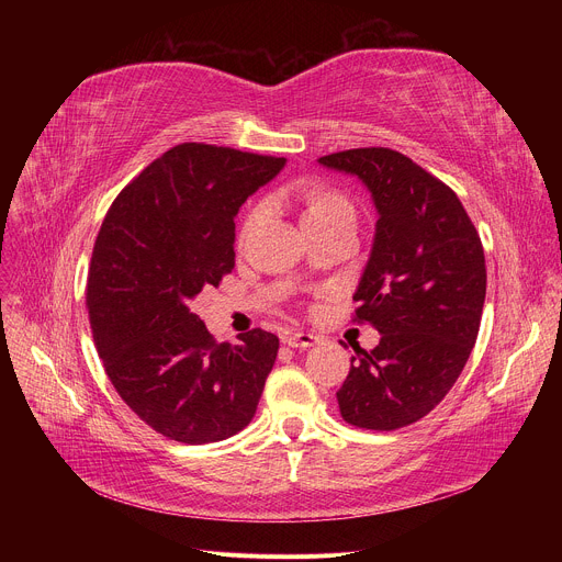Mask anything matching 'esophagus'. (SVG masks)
<instances>
[{"label": "esophagus", "instance_id": "obj_1", "mask_svg": "<svg viewBox=\"0 0 562 562\" xmlns=\"http://www.w3.org/2000/svg\"><path fill=\"white\" fill-rule=\"evenodd\" d=\"M318 341V337L314 333H286L282 335V344L291 346V348H310Z\"/></svg>", "mask_w": 562, "mask_h": 562}]
</instances>
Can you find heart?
<instances>
[{"instance_id": "heart-1", "label": "heart", "mask_w": 562, "mask_h": 562, "mask_svg": "<svg viewBox=\"0 0 562 562\" xmlns=\"http://www.w3.org/2000/svg\"><path fill=\"white\" fill-rule=\"evenodd\" d=\"M305 198H307L305 221L318 218V216H328V214H335V212H352V206L348 204V200L341 198L339 193H333V191H310ZM266 214H269V202L255 204L250 214L244 221V234L255 229L263 221Z\"/></svg>"}]
</instances>
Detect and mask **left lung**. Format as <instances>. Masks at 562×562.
<instances>
[{
  "mask_svg": "<svg viewBox=\"0 0 562 562\" xmlns=\"http://www.w3.org/2000/svg\"><path fill=\"white\" fill-rule=\"evenodd\" d=\"M356 175L378 221L352 301L356 321L380 333L356 348L337 392L346 424L396 430L426 417L449 394L476 344L485 303L481 236L458 195L390 147H358L318 159Z\"/></svg>",
  "mask_w": 562,
  "mask_h": 562,
  "instance_id": "8db88e82",
  "label": "left lung"
}]
</instances>
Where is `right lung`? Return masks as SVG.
Returning <instances> with one entry per match:
<instances>
[{
	"label": "right lung",
	"instance_id": "right-lung-1",
	"mask_svg": "<svg viewBox=\"0 0 562 562\" xmlns=\"http://www.w3.org/2000/svg\"><path fill=\"white\" fill-rule=\"evenodd\" d=\"M204 143L170 147L106 212L88 271L86 305L115 392L157 432L210 445L244 430L280 339L255 328L218 344L191 301L234 269V216L284 168Z\"/></svg>",
	"mask_w": 562,
	"mask_h": 562
}]
</instances>
